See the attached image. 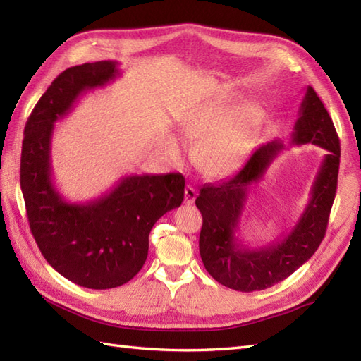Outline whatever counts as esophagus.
Segmentation results:
<instances>
[{
	"mask_svg": "<svg viewBox=\"0 0 361 361\" xmlns=\"http://www.w3.org/2000/svg\"><path fill=\"white\" fill-rule=\"evenodd\" d=\"M195 197H197V190L192 186H186L185 188V203L192 204L195 202Z\"/></svg>",
	"mask_w": 361,
	"mask_h": 361,
	"instance_id": "obj_1",
	"label": "esophagus"
}]
</instances>
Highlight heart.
<instances>
[{
  "label": "heart",
  "instance_id": "obj_1",
  "mask_svg": "<svg viewBox=\"0 0 361 361\" xmlns=\"http://www.w3.org/2000/svg\"><path fill=\"white\" fill-rule=\"evenodd\" d=\"M235 99L233 93H220L188 106L176 118L183 140L194 142L192 163L208 178H225L239 171L262 128V109L255 102L233 106ZM161 147L169 159H181L183 147L175 136L166 135Z\"/></svg>",
  "mask_w": 361,
  "mask_h": 361
}]
</instances>
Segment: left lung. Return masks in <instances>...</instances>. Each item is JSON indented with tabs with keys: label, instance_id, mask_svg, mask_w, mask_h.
Wrapping results in <instances>:
<instances>
[{
	"label": "left lung",
	"instance_id": "left-lung-1",
	"mask_svg": "<svg viewBox=\"0 0 361 361\" xmlns=\"http://www.w3.org/2000/svg\"><path fill=\"white\" fill-rule=\"evenodd\" d=\"M290 144H315L326 149L301 217L288 233L259 248L237 239V229L251 186L264 178L273 159L283 150L279 141L260 145L235 175L200 189L195 204L203 216L200 256L221 286L237 291L265 290L283 281L315 255L324 239L334 204L340 167V140L334 122L312 87L305 88Z\"/></svg>",
	"mask_w": 361,
	"mask_h": 361
}]
</instances>
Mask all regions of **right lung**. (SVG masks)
Instances as JSON below:
<instances>
[{"instance_id": "1", "label": "right lung", "mask_w": 361, "mask_h": 361, "mask_svg": "<svg viewBox=\"0 0 361 361\" xmlns=\"http://www.w3.org/2000/svg\"><path fill=\"white\" fill-rule=\"evenodd\" d=\"M119 74L111 60L65 70L30 113L21 149L20 185L38 248L63 278L93 290L135 278L147 259L153 225L185 198L181 173L122 176L110 192L87 203L65 200L54 185V124L85 91L105 87Z\"/></svg>"}]
</instances>
